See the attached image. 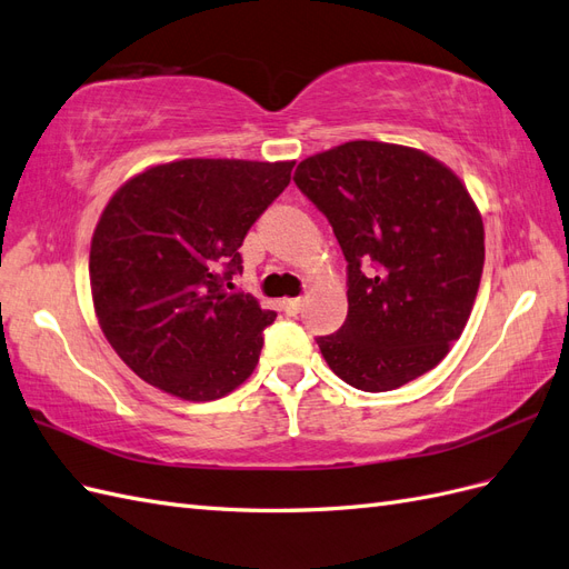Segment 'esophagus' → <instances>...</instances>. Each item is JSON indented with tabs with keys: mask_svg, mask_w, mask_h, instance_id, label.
<instances>
[{
	"mask_svg": "<svg viewBox=\"0 0 569 569\" xmlns=\"http://www.w3.org/2000/svg\"><path fill=\"white\" fill-rule=\"evenodd\" d=\"M282 308H284V313H287V316L295 318V316H299V313H301L303 301H301V299H284V301H282Z\"/></svg>",
	"mask_w": 569,
	"mask_h": 569,
	"instance_id": "1",
	"label": "esophagus"
}]
</instances>
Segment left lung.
Wrapping results in <instances>:
<instances>
[{"label":"left lung","mask_w":569,"mask_h":569,"mask_svg":"<svg viewBox=\"0 0 569 569\" xmlns=\"http://www.w3.org/2000/svg\"><path fill=\"white\" fill-rule=\"evenodd\" d=\"M295 182L349 261L347 322L318 339L330 370L377 393L437 368L468 325L485 268V222L468 187L422 149L372 140L313 153Z\"/></svg>","instance_id":"1"}]
</instances>
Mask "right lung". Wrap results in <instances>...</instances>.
I'll return each mask as SVG.
<instances>
[{
	"mask_svg": "<svg viewBox=\"0 0 569 569\" xmlns=\"http://www.w3.org/2000/svg\"><path fill=\"white\" fill-rule=\"evenodd\" d=\"M295 161L180 159L120 184L92 234L90 289L101 332L151 387L216 401L244 385L274 320L230 295L244 234L291 180Z\"/></svg>",
	"mask_w": 569,
	"mask_h": 569,
	"instance_id": "add662e5",
	"label": "right lung"
}]
</instances>
